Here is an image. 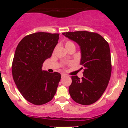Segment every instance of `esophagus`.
<instances>
[{"label":"esophagus","mask_w":128,"mask_h":128,"mask_svg":"<svg viewBox=\"0 0 128 128\" xmlns=\"http://www.w3.org/2000/svg\"><path fill=\"white\" fill-rule=\"evenodd\" d=\"M65 76H66V74H62V78H65Z\"/></svg>","instance_id":"esophagus-1"}]
</instances>
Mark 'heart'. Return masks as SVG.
<instances>
[{
  "label": "heart",
  "mask_w": 128,
  "mask_h": 128,
  "mask_svg": "<svg viewBox=\"0 0 128 128\" xmlns=\"http://www.w3.org/2000/svg\"><path fill=\"white\" fill-rule=\"evenodd\" d=\"M74 46V44L70 41L66 42V44H65V47H66H66H69V46Z\"/></svg>",
  "instance_id": "b5f03b06"
}]
</instances>
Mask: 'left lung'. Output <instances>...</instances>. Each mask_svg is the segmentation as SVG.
Returning a JSON list of instances; mask_svg holds the SVG:
<instances>
[{"label":"left lung","instance_id":"obj_1","mask_svg":"<svg viewBox=\"0 0 128 128\" xmlns=\"http://www.w3.org/2000/svg\"><path fill=\"white\" fill-rule=\"evenodd\" d=\"M62 34L80 46L82 79L72 76L68 92L73 100L82 105L96 102L103 94L109 82L112 62L108 42L100 34L82 30Z\"/></svg>","mask_w":128,"mask_h":128}]
</instances>
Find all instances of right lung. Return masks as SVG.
I'll return each mask as SVG.
<instances>
[{
    "mask_svg": "<svg viewBox=\"0 0 128 128\" xmlns=\"http://www.w3.org/2000/svg\"><path fill=\"white\" fill-rule=\"evenodd\" d=\"M59 34L39 32L25 36L16 48L12 74L17 88L26 100L35 105L49 102L56 94L61 74L42 70L51 57Z\"/></svg>",
    "mask_w": 128,
    "mask_h": 128,
    "instance_id": "obj_1",
    "label": "right lung"
}]
</instances>
